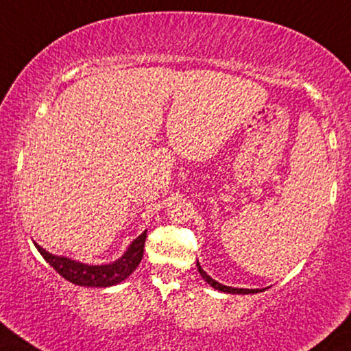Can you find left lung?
Here are the masks:
<instances>
[{"label": "left lung", "mask_w": 351, "mask_h": 351, "mask_svg": "<svg viewBox=\"0 0 351 351\" xmlns=\"http://www.w3.org/2000/svg\"><path fill=\"white\" fill-rule=\"evenodd\" d=\"M196 265H197L199 274H201V277L204 278V280H206L212 288H215V290H219V291H223V293H233V295H254V293H261V291L265 290V288H234V287L221 285V283L214 280V278H212L210 275L206 274V270H204V269L201 267V264H199V261H197Z\"/></svg>", "instance_id": "8db88e82"}]
</instances>
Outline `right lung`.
I'll return each instance as SVG.
<instances>
[{
  "label": "right lung",
  "instance_id": "add662e5",
  "mask_svg": "<svg viewBox=\"0 0 351 351\" xmlns=\"http://www.w3.org/2000/svg\"><path fill=\"white\" fill-rule=\"evenodd\" d=\"M145 238H147V230L141 233L128 246V250L124 251V254L119 259L110 264H84L79 263V261L71 259V257L51 254V252L43 250L37 243H34V245L40 254L43 256V259L68 282L81 287L105 288L126 280L134 272L137 265L141 264V259H143Z\"/></svg>",
  "mask_w": 351,
  "mask_h": 351
}]
</instances>
